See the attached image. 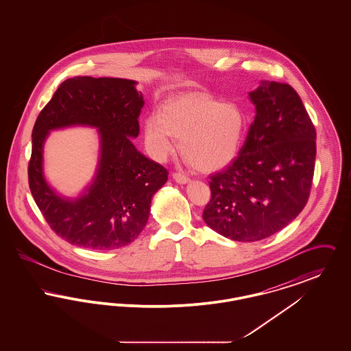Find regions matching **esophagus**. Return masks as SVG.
I'll list each match as a JSON object with an SVG mask.
<instances>
[{"instance_id":"1","label":"esophagus","mask_w":351,"mask_h":351,"mask_svg":"<svg viewBox=\"0 0 351 351\" xmlns=\"http://www.w3.org/2000/svg\"><path fill=\"white\" fill-rule=\"evenodd\" d=\"M172 178H173V180H175L176 183H189V178H188V176H185V175H182V173H179V172H175V173L172 175Z\"/></svg>"}]
</instances>
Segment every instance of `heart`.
<instances>
[{
  "label": "heart",
  "instance_id": "b5f03b06",
  "mask_svg": "<svg viewBox=\"0 0 351 351\" xmlns=\"http://www.w3.org/2000/svg\"><path fill=\"white\" fill-rule=\"evenodd\" d=\"M152 158L165 160L180 139L185 160L204 172L226 167L241 150L247 118L237 104H222L205 93L175 96L143 125Z\"/></svg>",
  "mask_w": 351,
  "mask_h": 351
}]
</instances>
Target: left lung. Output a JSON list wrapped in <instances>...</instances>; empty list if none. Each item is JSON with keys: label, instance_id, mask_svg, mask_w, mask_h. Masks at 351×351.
Instances as JSON below:
<instances>
[{"label": "left lung", "instance_id": "8db88e82", "mask_svg": "<svg viewBox=\"0 0 351 351\" xmlns=\"http://www.w3.org/2000/svg\"><path fill=\"white\" fill-rule=\"evenodd\" d=\"M245 145L230 166L210 175L205 223L238 242L261 241L299 216L309 199L316 130L298 92L262 82Z\"/></svg>", "mask_w": 351, "mask_h": 351}]
</instances>
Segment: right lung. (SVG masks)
<instances>
[{
	"mask_svg": "<svg viewBox=\"0 0 351 351\" xmlns=\"http://www.w3.org/2000/svg\"><path fill=\"white\" fill-rule=\"evenodd\" d=\"M136 82L77 76L59 85L35 121L29 185L51 229L71 245L114 250L145 229L152 196L168 171L135 149L145 105ZM82 124L101 132V160L89 189L77 199L59 197L43 175V145L50 130Z\"/></svg>",
	"mask_w": 351,
	"mask_h": 351,
	"instance_id": "right-lung-1",
	"label": "right lung"
}]
</instances>
